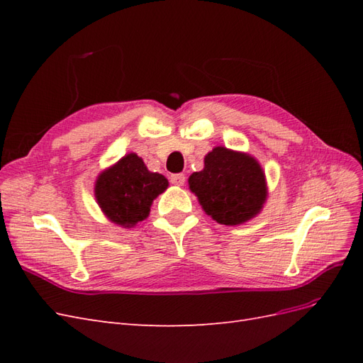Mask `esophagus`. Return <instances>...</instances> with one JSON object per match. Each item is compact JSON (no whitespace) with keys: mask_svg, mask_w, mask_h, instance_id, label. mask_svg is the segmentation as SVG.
I'll return each instance as SVG.
<instances>
[{"mask_svg":"<svg viewBox=\"0 0 363 363\" xmlns=\"http://www.w3.org/2000/svg\"><path fill=\"white\" fill-rule=\"evenodd\" d=\"M169 180H171V183H172V184L183 186V184H184V182H186V177H184V174H172L171 177H169Z\"/></svg>","mask_w":363,"mask_h":363,"instance_id":"34e87169","label":"esophagus"}]
</instances>
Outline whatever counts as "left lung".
Returning a JSON list of instances; mask_svg holds the SVG:
<instances>
[{
  "label": "left lung",
  "mask_w": 363,
  "mask_h": 363,
  "mask_svg": "<svg viewBox=\"0 0 363 363\" xmlns=\"http://www.w3.org/2000/svg\"><path fill=\"white\" fill-rule=\"evenodd\" d=\"M189 188L204 212L224 225L248 221L267 200L260 164L244 152L224 147L213 148L204 157V169L191 175Z\"/></svg>",
  "instance_id": "8db88e82"
}]
</instances>
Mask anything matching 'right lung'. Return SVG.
<instances>
[{"label":"right lung","instance_id":"obj_1","mask_svg":"<svg viewBox=\"0 0 363 363\" xmlns=\"http://www.w3.org/2000/svg\"><path fill=\"white\" fill-rule=\"evenodd\" d=\"M167 188L168 180L150 172L144 160L131 152L98 177L95 196L112 223L131 227L144 221L152 200Z\"/></svg>","mask_w":363,"mask_h":363}]
</instances>
